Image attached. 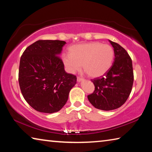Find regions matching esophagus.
<instances>
[{"label":"esophagus","instance_id":"esophagus-1","mask_svg":"<svg viewBox=\"0 0 152 152\" xmlns=\"http://www.w3.org/2000/svg\"><path fill=\"white\" fill-rule=\"evenodd\" d=\"M82 78H81V77H78V78H77V82H80V81H82Z\"/></svg>","mask_w":152,"mask_h":152}]
</instances>
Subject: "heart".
Instances as JSON below:
<instances>
[{
    "label": "heart",
    "instance_id": "1",
    "mask_svg": "<svg viewBox=\"0 0 152 152\" xmlns=\"http://www.w3.org/2000/svg\"><path fill=\"white\" fill-rule=\"evenodd\" d=\"M69 55L61 58L66 70L75 74L82 68L91 78L103 76L109 70L114 58L111 46L100 42H91L71 46Z\"/></svg>",
    "mask_w": 152,
    "mask_h": 152
}]
</instances>
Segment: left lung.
I'll return each mask as SVG.
<instances>
[{
	"mask_svg": "<svg viewBox=\"0 0 152 152\" xmlns=\"http://www.w3.org/2000/svg\"><path fill=\"white\" fill-rule=\"evenodd\" d=\"M109 42L114 48L115 61L103 76L91 80L95 88L88 95L90 102L102 110L121 107L132 92L134 79L132 60L127 51L117 43Z\"/></svg>",
	"mask_w": 152,
	"mask_h": 152,
	"instance_id": "1",
	"label": "left lung"
}]
</instances>
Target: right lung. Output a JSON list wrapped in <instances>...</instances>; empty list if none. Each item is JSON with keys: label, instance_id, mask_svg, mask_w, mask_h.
I'll list each match as a JSON object with an SVG mask.
<instances>
[{"label": "right lung", "instance_id": "obj_1", "mask_svg": "<svg viewBox=\"0 0 152 152\" xmlns=\"http://www.w3.org/2000/svg\"><path fill=\"white\" fill-rule=\"evenodd\" d=\"M66 43L60 40H38L28 46L20 57V91L27 103L37 111H59L76 84V76L66 72L59 56Z\"/></svg>", "mask_w": 152, "mask_h": 152}]
</instances>
